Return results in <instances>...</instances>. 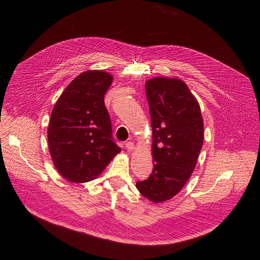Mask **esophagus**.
<instances>
[{
  "mask_svg": "<svg viewBox=\"0 0 260 260\" xmlns=\"http://www.w3.org/2000/svg\"><path fill=\"white\" fill-rule=\"evenodd\" d=\"M125 147H126V149H127L128 152H132V151H134V149H135V144L132 141H127L125 143Z\"/></svg>",
  "mask_w": 260,
  "mask_h": 260,
  "instance_id": "1",
  "label": "esophagus"
}]
</instances>
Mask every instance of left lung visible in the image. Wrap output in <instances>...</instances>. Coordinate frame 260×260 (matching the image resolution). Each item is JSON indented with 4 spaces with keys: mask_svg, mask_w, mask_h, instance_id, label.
Segmentation results:
<instances>
[{
    "mask_svg": "<svg viewBox=\"0 0 260 260\" xmlns=\"http://www.w3.org/2000/svg\"><path fill=\"white\" fill-rule=\"evenodd\" d=\"M145 92L154 169L136 186L145 198L158 203L178 194L192 175L203 143V120L198 101L179 79L148 80Z\"/></svg>",
    "mask_w": 260,
    "mask_h": 260,
    "instance_id": "1",
    "label": "left lung"
}]
</instances>
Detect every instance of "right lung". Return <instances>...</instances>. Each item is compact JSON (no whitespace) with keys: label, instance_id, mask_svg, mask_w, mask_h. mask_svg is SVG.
<instances>
[{"label":"right lung","instance_id":"add662e5","mask_svg":"<svg viewBox=\"0 0 260 260\" xmlns=\"http://www.w3.org/2000/svg\"><path fill=\"white\" fill-rule=\"evenodd\" d=\"M113 77L101 71L79 75L54 105L48 146L57 171L71 182H87L100 175L121 148L113 138L104 95Z\"/></svg>","mask_w":260,"mask_h":260}]
</instances>
